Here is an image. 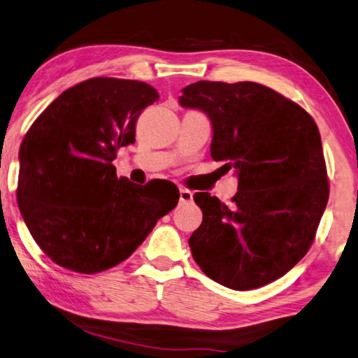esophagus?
Returning a JSON list of instances; mask_svg holds the SVG:
<instances>
[{"mask_svg": "<svg viewBox=\"0 0 358 358\" xmlns=\"http://www.w3.org/2000/svg\"><path fill=\"white\" fill-rule=\"evenodd\" d=\"M179 196H180V203H190L194 200V194H192L189 189H180Z\"/></svg>", "mask_w": 358, "mask_h": 358, "instance_id": "1", "label": "esophagus"}]
</instances>
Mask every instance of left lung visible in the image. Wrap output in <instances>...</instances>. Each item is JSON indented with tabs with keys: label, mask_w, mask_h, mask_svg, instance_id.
Segmentation results:
<instances>
[{
	"label": "left lung",
	"mask_w": 358,
	"mask_h": 358,
	"mask_svg": "<svg viewBox=\"0 0 358 358\" xmlns=\"http://www.w3.org/2000/svg\"><path fill=\"white\" fill-rule=\"evenodd\" d=\"M182 107L211 120V157L235 169L238 192L225 205L208 192L194 200L203 221L189 240L214 282L245 291L283 277L309 251L329 184L313 118L280 92L252 81H196Z\"/></svg>",
	"instance_id": "left-lung-1"
}]
</instances>
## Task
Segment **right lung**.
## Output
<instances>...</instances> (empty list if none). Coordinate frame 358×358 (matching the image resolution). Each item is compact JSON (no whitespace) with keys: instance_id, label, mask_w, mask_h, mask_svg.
<instances>
[{"instance_id":"1","label":"right lung","mask_w":358,"mask_h":358,"mask_svg":"<svg viewBox=\"0 0 358 358\" xmlns=\"http://www.w3.org/2000/svg\"><path fill=\"white\" fill-rule=\"evenodd\" d=\"M153 86L97 76L64 91L22 141L17 203L33 240L57 266L97 273L133 255L179 201L173 182L136 185L113 160L158 101Z\"/></svg>"}]
</instances>
